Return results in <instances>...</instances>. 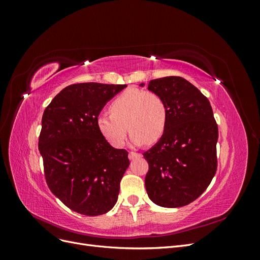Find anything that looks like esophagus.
<instances>
[{"label": "esophagus", "instance_id": "esophagus-1", "mask_svg": "<svg viewBox=\"0 0 260 260\" xmlns=\"http://www.w3.org/2000/svg\"><path fill=\"white\" fill-rule=\"evenodd\" d=\"M141 154L140 153H136V152H130L129 153V159H135L137 157H140Z\"/></svg>", "mask_w": 260, "mask_h": 260}]
</instances>
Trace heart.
I'll return each instance as SVG.
<instances>
[{"label": "heart", "instance_id": "1", "mask_svg": "<svg viewBox=\"0 0 260 260\" xmlns=\"http://www.w3.org/2000/svg\"><path fill=\"white\" fill-rule=\"evenodd\" d=\"M109 113L111 115L102 113L96 117V127L114 147L124 144L128 129L133 144H154L167 128V104L160 94L154 91L125 90L109 104Z\"/></svg>", "mask_w": 260, "mask_h": 260}]
</instances>
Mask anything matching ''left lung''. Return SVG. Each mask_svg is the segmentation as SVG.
<instances>
[{"instance_id": "left-lung-1", "label": "left lung", "mask_w": 260, "mask_h": 260, "mask_svg": "<svg viewBox=\"0 0 260 260\" xmlns=\"http://www.w3.org/2000/svg\"><path fill=\"white\" fill-rule=\"evenodd\" d=\"M148 90L166 102L168 122L161 139L143 153L146 192L156 205L182 207L199 199L216 174L218 125L208 99L182 77L151 80Z\"/></svg>"}]
</instances>
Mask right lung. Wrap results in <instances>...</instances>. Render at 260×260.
Returning <instances> with one entry per match:
<instances>
[{
    "label": "right lung",
    "mask_w": 260,
    "mask_h": 260,
    "mask_svg": "<svg viewBox=\"0 0 260 260\" xmlns=\"http://www.w3.org/2000/svg\"><path fill=\"white\" fill-rule=\"evenodd\" d=\"M125 84L76 83L62 89L45 108L39 151L51 192L85 216L111 210L129 167L128 152L101 135L96 117Z\"/></svg>",
    "instance_id": "obj_1"
}]
</instances>
